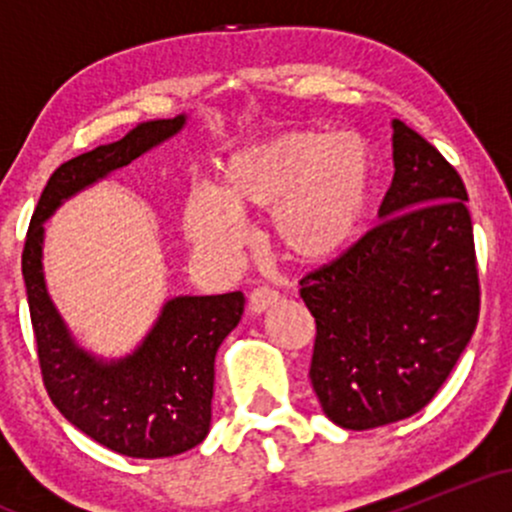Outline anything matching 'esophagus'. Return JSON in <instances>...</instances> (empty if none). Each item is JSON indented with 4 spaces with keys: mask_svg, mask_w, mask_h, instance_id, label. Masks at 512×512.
Returning <instances> with one entry per match:
<instances>
[{
    "mask_svg": "<svg viewBox=\"0 0 512 512\" xmlns=\"http://www.w3.org/2000/svg\"><path fill=\"white\" fill-rule=\"evenodd\" d=\"M276 303H279V293H276L274 289H269V286H260V289H255L250 293V313H255V315L274 308Z\"/></svg>",
    "mask_w": 512,
    "mask_h": 512,
    "instance_id": "1",
    "label": "esophagus"
}]
</instances>
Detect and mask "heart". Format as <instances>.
<instances>
[{
	"mask_svg": "<svg viewBox=\"0 0 512 512\" xmlns=\"http://www.w3.org/2000/svg\"><path fill=\"white\" fill-rule=\"evenodd\" d=\"M370 185L373 158L358 134L296 129L228 156L223 190H192L182 223L204 260L228 267L248 236L243 209H272L274 238L291 260L327 262L356 238Z\"/></svg>",
	"mask_w": 512,
	"mask_h": 512,
	"instance_id": "b5f03b06",
	"label": "heart"
}]
</instances>
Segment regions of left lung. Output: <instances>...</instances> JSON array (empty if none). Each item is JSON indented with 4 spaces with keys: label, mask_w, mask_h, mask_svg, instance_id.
<instances>
[{
    "label": "left lung",
    "mask_w": 512,
    "mask_h": 512,
    "mask_svg": "<svg viewBox=\"0 0 512 512\" xmlns=\"http://www.w3.org/2000/svg\"><path fill=\"white\" fill-rule=\"evenodd\" d=\"M378 226L301 279L317 334L310 383L337 426L368 431L431 402L479 320L467 190L421 134L392 120Z\"/></svg>",
    "instance_id": "obj_1"
}]
</instances>
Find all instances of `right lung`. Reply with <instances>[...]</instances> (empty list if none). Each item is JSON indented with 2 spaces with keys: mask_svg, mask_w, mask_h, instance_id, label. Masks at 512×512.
<instances>
[{
  "mask_svg": "<svg viewBox=\"0 0 512 512\" xmlns=\"http://www.w3.org/2000/svg\"><path fill=\"white\" fill-rule=\"evenodd\" d=\"M185 125L187 115L139 122L120 142L62 163L33 211L21 257L38 361L52 404L96 443L142 460L180 455L207 438L214 358L243 317V293L168 298L132 354L101 358L76 344L52 303L43 272L45 221L76 192L129 166Z\"/></svg>",
  "mask_w": 512,
  "mask_h": 512,
  "instance_id": "right-lung-1",
  "label": "right lung"
}]
</instances>
